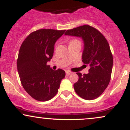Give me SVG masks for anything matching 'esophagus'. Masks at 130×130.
Returning a JSON list of instances; mask_svg holds the SVG:
<instances>
[{"mask_svg":"<svg viewBox=\"0 0 130 130\" xmlns=\"http://www.w3.org/2000/svg\"><path fill=\"white\" fill-rule=\"evenodd\" d=\"M71 74H72V73L71 72V71H66V74L67 75H70Z\"/></svg>","mask_w":130,"mask_h":130,"instance_id":"esophagus-1","label":"esophagus"}]
</instances>
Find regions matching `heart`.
Here are the masks:
<instances>
[{"instance_id":"heart-1","label":"heart","mask_w":130,"mask_h":130,"mask_svg":"<svg viewBox=\"0 0 130 130\" xmlns=\"http://www.w3.org/2000/svg\"><path fill=\"white\" fill-rule=\"evenodd\" d=\"M72 41H76V40H72Z\"/></svg>"}]
</instances>
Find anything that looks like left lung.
Segmentation results:
<instances>
[{
	"instance_id": "left-lung-1",
	"label": "left lung",
	"mask_w": 130,
	"mask_h": 130,
	"mask_svg": "<svg viewBox=\"0 0 130 130\" xmlns=\"http://www.w3.org/2000/svg\"><path fill=\"white\" fill-rule=\"evenodd\" d=\"M65 35L82 38V59L90 66L89 73H76L79 79L73 85L74 90L83 99H95L103 93L111 79L113 58L109 43L101 33L88 25L68 30Z\"/></svg>"
}]
</instances>
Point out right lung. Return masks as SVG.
<instances>
[{
    "mask_svg": "<svg viewBox=\"0 0 130 130\" xmlns=\"http://www.w3.org/2000/svg\"><path fill=\"white\" fill-rule=\"evenodd\" d=\"M65 32V30H38L28 35L21 46L18 71L24 89L36 100L52 99L65 77L63 70L54 71L47 65L53 57L55 43Z\"/></svg>",
    "mask_w": 130,
    "mask_h": 130,
    "instance_id": "obj_1",
    "label": "right lung"
}]
</instances>
